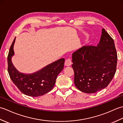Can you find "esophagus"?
Returning a JSON list of instances; mask_svg holds the SVG:
<instances>
[{"mask_svg":"<svg viewBox=\"0 0 123 123\" xmlns=\"http://www.w3.org/2000/svg\"><path fill=\"white\" fill-rule=\"evenodd\" d=\"M72 64V61H71V60L70 59H68L66 60V61H65V63H64V65L66 66H70Z\"/></svg>","mask_w":123,"mask_h":123,"instance_id":"1","label":"esophagus"}]
</instances>
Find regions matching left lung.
Instances as JSON below:
<instances>
[{
	"label": "left lung",
	"mask_w": 123,
	"mask_h": 123,
	"mask_svg": "<svg viewBox=\"0 0 123 123\" xmlns=\"http://www.w3.org/2000/svg\"><path fill=\"white\" fill-rule=\"evenodd\" d=\"M74 83L83 92L103 89L116 71L117 55L113 39L104 28L97 46H84L72 54Z\"/></svg>",
	"instance_id": "1"
}]
</instances>
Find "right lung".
Listing matches in <instances>:
<instances>
[{"instance_id": "obj_1", "label": "right lung", "mask_w": 123, "mask_h": 123, "mask_svg": "<svg viewBox=\"0 0 123 123\" xmlns=\"http://www.w3.org/2000/svg\"><path fill=\"white\" fill-rule=\"evenodd\" d=\"M15 38L8 55V72L10 79L21 92L32 97L42 96L50 91L55 85L57 75L64 68V59H60L32 74L18 72L12 62L14 55Z\"/></svg>"}]
</instances>
